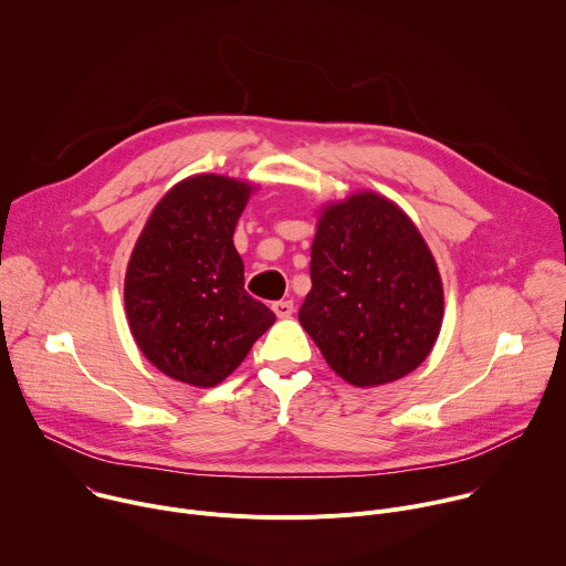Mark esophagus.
<instances>
[{
  "instance_id": "obj_1",
  "label": "esophagus",
  "mask_w": 566,
  "mask_h": 566,
  "mask_svg": "<svg viewBox=\"0 0 566 566\" xmlns=\"http://www.w3.org/2000/svg\"><path fill=\"white\" fill-rule=\"evenodd\" d=\"M273 311H275L277 317H291L295 306H293L291 300H280V302H273Z\"/></svg>"
}]
</instances>
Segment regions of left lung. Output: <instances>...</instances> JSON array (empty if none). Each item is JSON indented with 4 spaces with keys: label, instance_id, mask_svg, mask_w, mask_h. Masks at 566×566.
Wrapping results in <instances>:
<instances>
[{
    "label": "left lung",
    "instance_id": "1",
    "mask_svg": "<svg viewBox=\"0 0 566 566\" xmlns=\"http://www.w3.org/2000/svg\"><path fill=\"white\" fill-rule=\"evenodd\" d=\"M300 325L356 387L415 371L443 319V284L426 239L389 199L358 192L322 208Z\"/></svg>",
    "mask_w": 566,
    "mask_h": 566
}]
</instances>
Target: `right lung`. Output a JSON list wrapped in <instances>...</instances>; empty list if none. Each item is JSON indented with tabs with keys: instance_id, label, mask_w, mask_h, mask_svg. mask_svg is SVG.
Listing matches in <instances>:
<instances>
[{
	"instance_id": "1",
	"label": "right lung",
	"mask_w": 566,
	"mask_h": 566,
	"mask_svg": "<svg viewBox=\"0 0 566 566\" xmlns=\"http://www.w3.org/2000/svg\"><path fill=\"white\" fill-rule=\"evenodd\" d=\"M253 186L219 175L177 184L151 210L125 275V311L143 356L166 376L214 387L273 327L244 289L232 234Z\"/></svg>"
}]
</instances>
